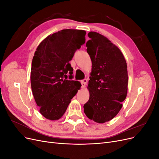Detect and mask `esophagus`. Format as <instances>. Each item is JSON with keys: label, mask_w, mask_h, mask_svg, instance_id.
I'll use <instances>...</instances> for the list:
<instances>
[{"label": "esophagus", "mask_w": 159, "mask_h": 159, "mask_svg": "<svg viewBox=\"0 0 159 159\" xmlns=\"http://www.w3.org/2000/svg\"><path fill=\"white\" fill-rule=\"evenodd\" d=\"M81 85H82V87L83 88H85L86 85H87V83H88V80L87 79H84L83 80L81 81Z\"/></svg>", "instance_id": "34e87169"}]
</instances>
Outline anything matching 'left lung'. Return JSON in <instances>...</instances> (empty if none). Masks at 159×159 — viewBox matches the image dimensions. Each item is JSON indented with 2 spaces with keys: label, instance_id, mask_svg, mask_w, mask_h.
<instances>
[{
  "label": "left lung",
  "instance_id": "1",
  "mask_svg": "<svg viewBox=\"0 0 159 159\" xmlns=\"http://www.w3.org/2000/svg\"><path fill=\"white\" fill-rule=\"evenodd\" d=\"M88 36L86 47L92 68L84 113L89 119L104 123L116 116L127 97V66L121 50L108 38L95 32H89Z\"/></svg>",
  "mask_w": 159,
  "mask_h": 159
}]
</instances>
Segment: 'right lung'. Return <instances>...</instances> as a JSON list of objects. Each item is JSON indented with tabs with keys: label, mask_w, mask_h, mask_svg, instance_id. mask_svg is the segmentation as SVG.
<instances>
[{
	"label": "right lung",
	"mask_w": 159,
	"mask_h": 159,
	"mask_svg": "<svg viewBox=\"0 0 159 159\" xmlns=\"http://www.w3.org/2000/svg\"><path fill=\"white\" fill-rule=\"evenodd\" d=\"M85 30L66 29L48 36L37 47L32 62V94L47 119L56 121L65 113L81 84L73 78L70 61L85 42ZM70 74L69 80L66 74ZM65 79H64V78Z\"/></svg>",
	"instance_id": "right-lung-1"
}]
</instances>
